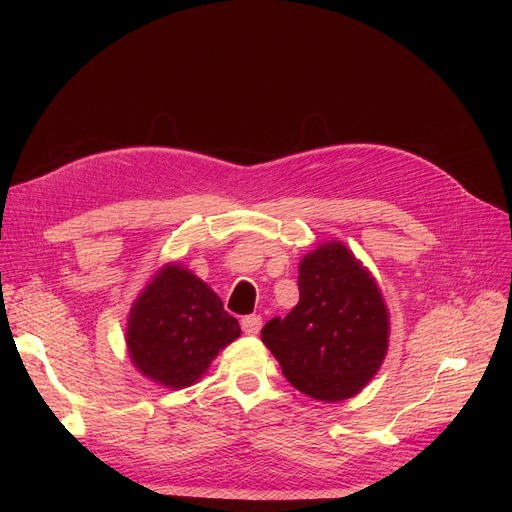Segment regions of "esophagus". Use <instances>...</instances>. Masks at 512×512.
<instances>
[{"instance_id": "1", "label": "esophagus", "mask_w": 512, "mask_h": 512, "mask_svg": "<svg viewBox=\"0 0 512 512\" xmlns=\"http://www.w3.org/2000/svg\"><path fill=\"white\" fill-rule=\"evenodd\" d=\"M241 329H243L245 335H258L260 329H262V318L256 316V314L245 316V318L241 320Z\"/></svg>"}]
</instances>
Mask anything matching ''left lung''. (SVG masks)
I'll use <instances>...</instances> for the list:
<instances>
[{"label": "left lung", "instance_id": "8db88e82", "mask_svg": "<svg viewBox=\"0 0 512 512\" xmlns=\"http://www.w3.org/2000/svg\"><path fill=\"white\" fill-rule=\"evenodd\" d=\"M391 320L376 277L342 241L299 262V303L262 327V342L303 395L335 404L361 393L389 350Z\"/></svg>", "mask_w": 512, "mask_h": 512}]
</instances>
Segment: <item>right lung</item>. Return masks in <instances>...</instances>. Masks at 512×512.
Instances as JSON below:
<instances>
[{
    "instance_id": "add662e5",
    "label": "right lung",
    "mask_w": 512,
    "mask_h": 512,
    "mask_svg": "<svg viewBox=\"0 0 512 512\" xmlns=\"http://www.w3.org/2000/svg\"><path fill=\"white\" fill-rule=\"evenodd\" d=\"M241 335L222 299L181 262H166L132 303L126 344L132 365L164 389H185Z\"/></svg>"
}]
</instances>
